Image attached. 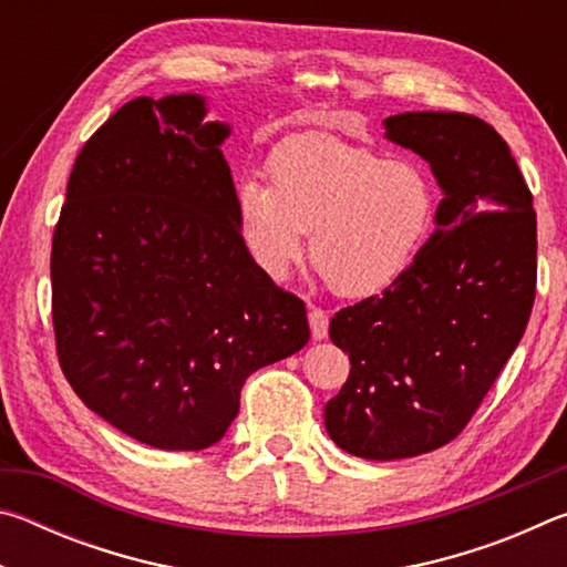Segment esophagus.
<instances>
[{
	"mask_svg": "<svg viewBox=\"0 0 567 567\" xmlns=\"http://www.w3.org/2000/svg\"><path fill=\"white\" fill-rule=\"evenodd\" d=\"M307 318H310V330H312V338H315V340H324V338H328L330 318H328V312L322 310V307H318V305L307 307Z\"/></svg>",
	"mask_w": 567,
	"mask_h": 567,
	"instance_id": "1",
	"label": "esophagus"
}]
</instances>
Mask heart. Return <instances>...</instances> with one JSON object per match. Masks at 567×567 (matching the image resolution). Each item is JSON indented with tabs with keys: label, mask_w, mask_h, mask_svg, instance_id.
<instances>
[{
	"label": "heart",
	"mask_w": 567,
	"mask_h": 567,
	"mask_svg": "<svg viewBox=\"0 0 567 567\" xmlns=\"http://www.w3.org/2000/svg\"><path fill=\"white\" fill-rule=\"evenodd\" d=\"M270 185L237 189L239 227L257 265L282 277L310 235L312 262L338 295L388 290L415 262L437 215V187L415 159H388L328 134L282 142Z\"/></svg>",
	"instance_id": "1"
}]
</instances>
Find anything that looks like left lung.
I'll use <instances>...</instances> for the list:
<instances>
[{
    "label": "left lung",
    "instance_id": "1",
    "mask_svg": "<svg viewBox=\"0 0 567 567\" xmlns=\"http://www.w3.org/2000/svg\"><path fill=\"white\" fill-rule=\"evenodd\" d=\"M385 127L430 162L445 197L408 272L330 322L350 375L324 427L364 460L415 457L463 433L523 338L537 282L533 195L501 134L463 112H405Z\"/></svg>",
    "mask_w": 567,
    "mask_h": 567
}]
</instances>
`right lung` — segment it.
<instances>
[{"instance_id":"obj_1","label":"right lung","mask_w":567,"mask_h":567,"mask_svg":"<svg viewBox=\"0 0 567 567\" xmlns=\"http://www.w3.org/2000/svg\"><path fill=\"white\" fill-rule=\"evenodd\" d=\"M205 100L124 104L82 147L52 237L66 382L124 435L215 445L255 370L310 340L305 302L249 257Z\"/></svg>"}]
</instances>
